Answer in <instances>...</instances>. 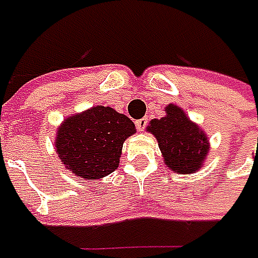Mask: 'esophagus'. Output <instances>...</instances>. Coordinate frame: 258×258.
Listing matches in <instances>:
<instances>
[{
    "instance_id": "1",
    "label": "esophagus",
    "mask_w": 258,
    "mask_h": 258,
    "mask_svg": "<svg viewBox=\"0 0 258 258\" xmlns=\"http://www.w3.org/2000/svg\"><path fill=\"white\" fill-rule=\"evenodd\" d=\"M147 123H148V119H147V117L138 119V120H136V128H138L139 132H144V130H145V126H147Z\"/></svg>"
}]
</instances>
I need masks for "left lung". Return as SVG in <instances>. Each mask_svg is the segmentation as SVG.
<instances>
[{"mask_svg": "<svg viewBox=\"0 0 258 258\" xmlns=\"http://www.w3.org/2000/svg\"><path fill=\"white\" fill-rule=\"evenodd\" d=\"M147 132L156 138L163 163L171 171L192 174L204 167L211 148L208 135L179 105L165 107V116L150 120Z\"/></svg>", "mask_w": 258, "mask_h": 258, "instance_id": "obj_1", "label": "left lung"}]
</instances>
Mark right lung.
I'll return each instance as SVG.
<instances>
[{
	"label": "right lung",
	"instance_id": "1",
	"mask_svg": "<svg viewBox=\"0 0 258 258\" xmlns=\"http://www.w3.org/2000/svg\"><path fill=\"white\" fill-rule=\"evenodd\" d=\"M135 133L130 117L111 107L96 105L61 122L54 150L66 170L81 180L95 182L119 167L123 142Z\"/></svg>",
	"mask_w": 258,
	"mask_h": 258
}]
</instances>
